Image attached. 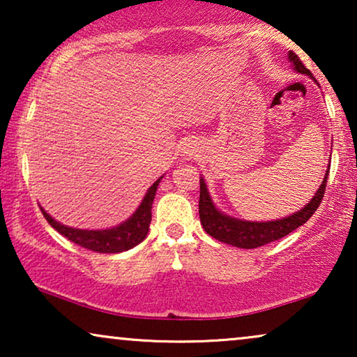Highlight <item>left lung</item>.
I'll return each instance as SVG.
<instances>
[{
	"mask_svg": "<svg viewBox=\"0 0 357 357\" xmlns=\"http://www.w3.org/2000/svg\"><path fill=\"white\" fill-rule=\"evenodd\" d=\"M289 60L292 61L297 73L312 76V73L307 70L304 63L301 61V58L294 52H289ZM326 182H328V174H325L324 182H321L320 188L317 190L315 197L301 211L294 213L292 216L268 222H250L226 216V214L218 211L216 206L213 204L211 197H209L206 183H204L203 178H199V221H202L204 231L219 242L229 243V245L238 248H257L266 245V243L275 242L278 238L287 236V234L296 231L297 227H301L302 224L309 221L312 214L320 206L321 199H324Z\"/></svg>",
	"mask_w": 357,
	"mask_h": 357,
	"instance_id": "left-lung-1",
	"label": "left lung"
}]
</instances>
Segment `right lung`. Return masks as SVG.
<instances>
[{
    "mask_svg": "<svg viewBox=\"0 0 357 357\" xmlns=\"http://www.w3.org/2000/svg\"><path fill=\"white\" fill-rule=\"evenodd\" d=\"M162 178V177H160ZM160 178L155 182L153 187L148 190L143 203L136 209V213L131 216L128 221H125L120 226L105 229V231H82V229H73L63 224L56 222L50 214H47L45 209H42L43 218L47 219L48 224L65 236L68 241L77 243V245L87 248V250L99 252V253H120L130 250L139 242H143L148 236L149 224H151V208L155 197V190Z\"/></svg>",
    "mask_w": 357,
    "mask_h": 357,
    "instance_id": "obj_1",
    "label": "right lung"
}]
</instances>
